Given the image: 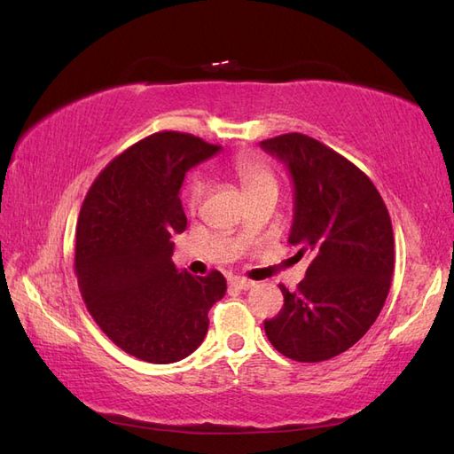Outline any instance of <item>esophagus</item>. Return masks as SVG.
<instances>
[{
    "instance_id": "1",
    "label": "esophagus",
    "mask_w": 454,
    "mask_h": 454,
    "mask_svg": "<svg viewBox=\"0 0 454 454\" xmlns=\"http://www.w3.org/2000/svg\"><path fill=\"white\" fill-rule=\"evenodd\" d=\"M253 280H247V278H239V277H234L230 278V286L231 288H238V290H249L253 286Z\"/></svg>"
}]
</instances>
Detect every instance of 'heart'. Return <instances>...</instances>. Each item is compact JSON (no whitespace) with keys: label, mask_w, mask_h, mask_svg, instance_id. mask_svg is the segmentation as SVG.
I'll list each match as a JSON object with an SVG mask.
<instances>
[{"label":"heart","mask_w":454,"mask_h":454,"mask_svg":"<svg viewBox=\"0 0 454 454\" xmlns=\"http://www.w3.org/2000/svg\"><path fill=\"white\" fill-rule=\"evenodd\" d=\"M231 168H234V174L238 176L239 184L244 185L246 193L255 192V189H261V187H277L275 176H272L269 168L262 164L261 160H257V158L238 156L234 166H231ZM203 193H205V185H203L201 179H199V177L189 179L185 189H184L185 207L189 210H195L199 207V203H201Z\"/></svg>","instance_id":"heart-1"}]
</instances>
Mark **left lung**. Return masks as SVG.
I'll return each instance as SVG.
<instances>
[{
    "instance_id": "left-lung-1",
    "label": "left lung",
    "mask_w": 454,
    "mask_h": 454,
    "mask_svg": "<svg viewBox=\"0 0 454 454\" xmlns=\"http://www.w3.org/2000/svg\"><path fill=\"white\" fill-rule=\"evenodd\" d=\"M288 168L294 223L288 244L311 259L296 292L265 321L270 344L290 360L325 362L346 352L381 313L395 270L391 216L373 182L329 146L301 133L261 141Z\"/></svg>"
}]
</instances>
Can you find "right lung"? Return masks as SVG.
Here are the masks:
<instances>
[{"label":"right lung","instance_id":"1","mask_svg":"<svg viewBox=\"0 0 454 454\" xmlns=\"http://www.w3.org/2000/svg\"><path fill=\"white\" fill-rule=\"evenodd\" d=\"M220 151L189 133L145 137L104 168L79 213L75 275L92 319L139 360L174 364L201 346L208 309L224 298L218 270H177L174 234L187 228L185 174Z\"/></svg>","mask_w":454,"mask_h":454}]
</instances>
